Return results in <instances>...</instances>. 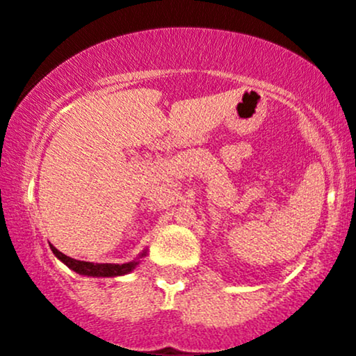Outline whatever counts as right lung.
Segmentation results:
<instances>
[{
    "instance_id": "obj_1",
    "label": "right lung",
    "mask_w": 356,
    "mask_h": 356,
    "mask_svg": "<svg viewBox=\"0 0 356 356\" xmlns=\"http://www.w3.org/2000/svg\"><path fill=\"white\" fill-rule=\"evenodd\" d=\"M50 248H51L53 254L58 257L61 263H65L68 268L73 269V271L79 273V275H83V276H97V277L122 276V275H127V273L132 271V269L138 264V261H130V263H125V264L88 263V261H79V259H73V257H68L67 254H63V252H60L55 246H51V244H50ZM144 254L145 252H142V256Z\"/></svg>"
}]
</instances>
